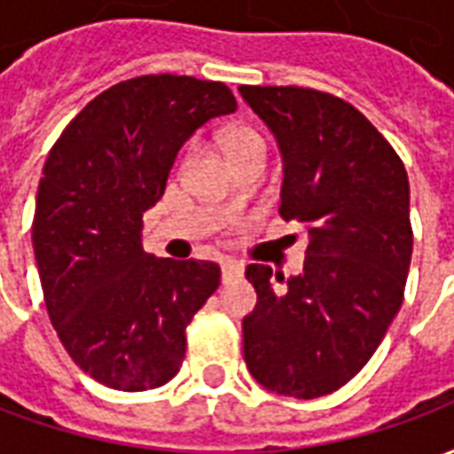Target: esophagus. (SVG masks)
Returning a JSON list of instances; mask_svg holds the SVG:
<instances>
[{"label":"esophagus","instance_id":"1","mask_svg":"<svg viewBox=\"0 0 454 454\" xmlns=\"http://www.w3.org/2000/svg\"><path fill=\"white\" fill-rule=\"evenodd\" d=\"M221 277H223V282L240 279L243 277V265L236 262V260H221Z\"/></svg>","mask_w":454,"mask_h":454}]
</instances>
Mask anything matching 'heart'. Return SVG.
Masks as SVG:
<instances>
[{
    "label": "heart",
    "instance_id": "heart-1",
    "mask_svg": "<svg viewBox=\"0 0 454 454\" xmlns=\"http://www.w3.org/2000/svg\"><path fill=\"white\" fill-rule=\"evenodd\" d=\"M253 148H265L262 138L257 136L255 130L247 129V126H233L226 130L223 136V150H226L228 158H236L238 153H246Z\"/></svg>",
    "mask_w": 454,
    "mask_h": 454
}]
</instances>
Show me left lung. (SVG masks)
<instances>
[{
    "label": "left lung",
    "mask_w": 454,
    "mask_h": 454,
    "mask_svg": "<svg viewBox=\"0 0 454 454\" xmlns=\"http://www.w3.org/2000/svg\"><path fill=\"white\" fill-rule=\"evenodd\" d=\"M282 153V207L309 233L304 270L247 265L243 357L265 389L316 399L367 364L403 301L413 233L403 162L352 104L304 87H238Z\"/></svg>",
    "instance_id": "obj_1"
}]
</instances>
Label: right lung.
<instances>
[{
	"label": "right lung",
	"mask_w": 454,
	"mask_h": 454,
	"mask_svg": "<svg viewBox=\"0 0 454 454\" xmlns=\"http://www.w3.org/2000/svg\"><path fill=\"white\" fill-rule=\"evenodd\" d=\"M233 112L223 82L143 74L94 97L45 160L34 216L45 309L74 364L104 387L155 389L182 367L184 331L221 270L145 253L143 214L194 130Z\"/></svg>",
	"instance_id": "right-lung-1"
}]
</instances>
